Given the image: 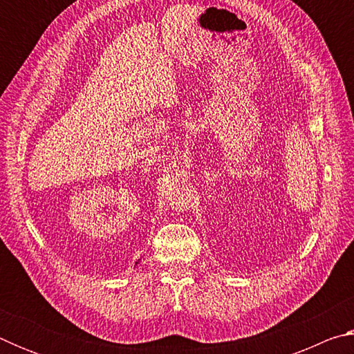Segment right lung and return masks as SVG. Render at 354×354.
Returning <instances> with one entry per match:
<instances>
[{"label":"right lung","instance_id":"1","mask_svg":"<svg viewBox=\"0 0 354 354\" xmlns=\"http://www.w3.org/2000/svg\"><path fill=\"white\" fill-rule=\"evenodd\" d=\"M137 263H139V262H136V266H137Z\"/></svg>","mask_w":354,"mask_h":354}]
</instances>
